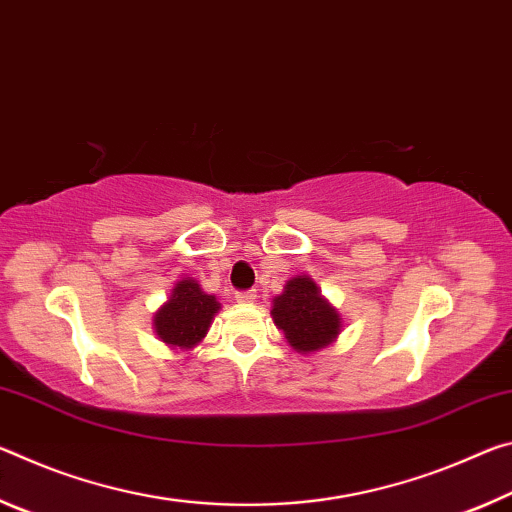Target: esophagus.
<instances>
[{
	"instance_id": "1",
	"label": "esophagus",
	"mask_w": 512,
	"mask_h": 512,
	"mask_svg": "<svg viewBox=\"0 0 512 512\" xmlns=\"http://www.w3.org/2000/svg\"><path fill=\"white\" fill-rule=\"evenodd\" d=\"M238 304H254L256 301V292L254 290H245V292H236Z\"/></svg>"
}]
</instances>
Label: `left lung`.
Returning a JSON list of instances; mask_svg holds the SVG:
<instances>
[{
    "mask_svg": "<svg viewBox=\"0 0 512 512\" xmlns=\"http://www.w3.org/2000/svg\"><path fill=\"white\" fill-rule=\"evenodd\" d=\"M272 320L299 354L329 347L342 329L340 313L322 297L311 276H292L272 301Z\"/></svg>",
    "mask_w": 512,
    "mask_h": 512,
    "instance_id": "8db88e82",
    "label": "left lung"
}]
</instances>
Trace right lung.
<instances>
[{
  "mask_svg": "<svg viewBox=\"0 0 512 512\" xmlns=\"http://www.w3.org/2000/svg\"><path fill=\"white\" fill-rule=\"evenodd\" d=\"M220 301L215 295H206L195 279L177 281L170 299L154 315V331L167 347L192 349L206 338Z\"/></svg>",
  "mask_w": 512,
  "mask_h": 512,
  "instance_id": "1",
  "label": "right lung"
}]
</instances>
